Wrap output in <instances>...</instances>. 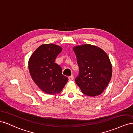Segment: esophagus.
I'll return each instance as SVG.
<instances>
[{
  "label": "esophagus",
  "mask_w": 133,
  "mask_h": 133,
  "mask_svg": "<svg viewBox=\"0 0 133 133\" xmlns=\"http://www.w3.org/2000/svg\"><path fill=\"white\" fill-rule=\"evenodd\" d=\"M69 81H72V80H73L74 79V76L73 75H71L69 77Z\"/></svg>",
  "instance_id": "obj_1"
}]
</instances>
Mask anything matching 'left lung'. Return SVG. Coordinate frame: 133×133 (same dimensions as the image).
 Instances as JSON below:
<instances>
[{"instance_id":"left-lung-1","label":"left lung","mask_w":133,"mask_h":133,"mask_svg":"<svg viewBox=\"0 0 133 133\" xmlns=\"http://www.w3.org/2000/svg\"><path fill=\"white\" fill-rule=\"evenodd\" d=\"M79 67L75 82L83 94L90 96L101 94L112 76V65L107 54L90 44L73 47Z\"/></svg>"}]
</instances>
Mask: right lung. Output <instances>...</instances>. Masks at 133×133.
I'll return each instance as SVG.
<instances>
[{"label":"right lung","instance_id":"obj_1","mask_svg":"<svg viewBox=\"0 0 133 133\" xmlns=\"http://www.w3.org/2000/svg\"><path fill=\"white\" fill-rule=\"evenodd\" d=\"M62 48L54 44H44L32 54L28 61L31 77L41 90L48 94L55 95L62 90L68 81L62 75V69L54 63Z\"/></svg>","mask_w":133,"mask_h":133}]
</instances>
